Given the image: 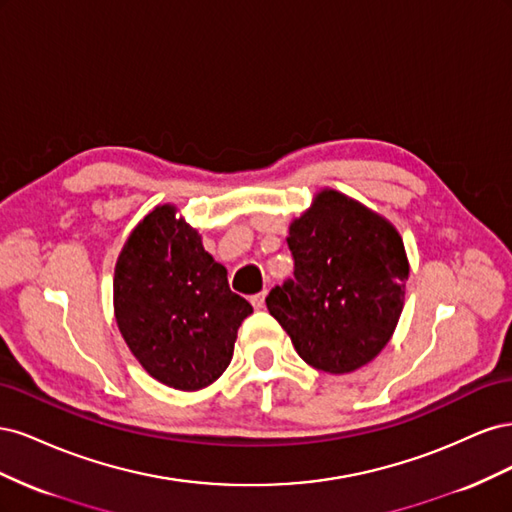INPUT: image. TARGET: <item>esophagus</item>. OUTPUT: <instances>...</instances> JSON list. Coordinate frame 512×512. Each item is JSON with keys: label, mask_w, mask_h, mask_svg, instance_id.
Returning a JSON list of instances; mask_svg holds the SVG:
<instances>
[{"label": "esophagus", "mask_w": 512, "mask_h": 512, "mask_svg": "<svg viewBox=\"0 0 512 512\" xmlns=\"http://www.w3.org/2000/svg\"><path fill=\"white\" fill-rule=\"evenodd\" d=\"M265 299H267V292L254 294V297H252V305H254L256 309H262V307H265Z\"/></svg>", "instance_id": "esophagus-1"}]
</instances>
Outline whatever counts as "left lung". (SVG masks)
<instances>
[{"label":"left lung","instance_id":"left-lung-1","mask_svg":"<svg viewBox=\"0 0 512 512\" xmlns=\"http://www.w3.org/2000/svg\"><path fill=\"white\" fill-rule=\"evenodd\" d=\"M288 230L294 282L269 292V314L307 365L333 376L361 369L391 342L404 309V239L384 215L333 188L316 192Z\"/></svg>","mask_w":512,"mask_h":512}]
</instances>
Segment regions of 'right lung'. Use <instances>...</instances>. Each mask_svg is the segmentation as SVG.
Segmentation results:
<instances>
[{"label": "right lung", "mask_w": 512, "mask_h": 512, "mask_svg": "<svg viewBox=\"0 0 512 512\" xmlns=\"http://www.w3.org/2000/svg\"><path fill=\"white\" fill-rule=\"evenodd\" d=\"M115 320L151 378L200 391L230 365L252 305L228 288V271L175 205L153 207L117 256Z\"/></svg>", "instance_id": "add662e5"}]
</instances>
